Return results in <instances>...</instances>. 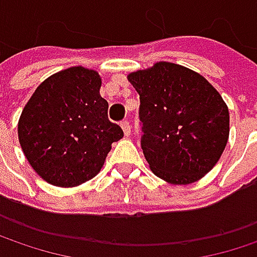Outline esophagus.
<instances>
[{
    "label": "esophagus",
    "instance_id": "esophagus-1",
    "mask_svg": "<svg viewBox=\"0 0 257 257\" xmlns=\"http://www.w3.org/2000/svg\"><path fill=\"white\" fill-rule=\"evenodd\" d=\"M120 126L123 129V134H125L126 137H129V135H131V123H129L128 120H123V122L120 123Z\"/></svg>",
    "mask_w": 257,
    "mask_h": 257
}]
</instances>
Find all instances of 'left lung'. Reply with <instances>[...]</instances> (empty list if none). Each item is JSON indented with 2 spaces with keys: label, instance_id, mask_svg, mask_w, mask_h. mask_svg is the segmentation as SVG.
<instances>
[{
  "label": "left lung",
  "instance_id": "8db88e82",
  "mask_svg": "<svg viewBox=\"0 0 257 257\" xmlns=\"http://www.w3.org/2000/svg\"><path fill=\"white\" fill-rule=\"evenodd\" d=\"M140 95L141 149L159 177L189 184L205 176L229 137V111L198 73L171 62L129 74Z\"/></svg>",
  "mask_w": 257,
  "mask_h": 257
}]
</instances>
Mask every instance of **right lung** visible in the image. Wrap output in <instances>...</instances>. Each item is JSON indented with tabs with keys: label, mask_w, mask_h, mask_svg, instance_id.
Here are the masks:
<instances>
[{
	"label": "right lung",
	"mask_w": 257,
	"mask_h": 257,
	"mask_svg": "<svg viewBox=\"0 0 257 257\" xmlns=\"http://www.w3.org/2000/svg\"><path fill=\"white\" fill-rule=\"evenodd\" d=\"M96 71L73 67L44 80L25 105L19 141L35 173L61 187L95 177L123 131L108 120Z\"/></svg>",
	"instance_id": "add662e5"
}]
</instances>
